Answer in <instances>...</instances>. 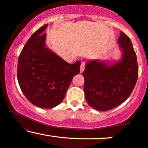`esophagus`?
Here are the masks:
<instances>
[{
    "label": "esophagus",
    "mask_w": 148,
    "mask_h": 148,
    "mask_svg": "<svg viewBox=\"0 0 148 148\" xmlns=\"http://www.w3.org/2000/svg\"><path fill=\"white\" fill-rule=\"evenodd\" d=\"M85 64H85L84 62H81V67H80V72H81V73H82L84 71V69H85Z\"/></svg>",
    "instance_id": "esophagus-1"
}]
</instances>
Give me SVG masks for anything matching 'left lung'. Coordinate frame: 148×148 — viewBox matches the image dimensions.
Returning a JSON list of instances; mask_svg holds the SVG:
<instances>
[{
  "label": "left lung",
  "mask_w": 148,
  "mask_h": 148,
  "mask_svg": "<svg viewBox=\"0 0 148 148\" xmlns=\"http://www.w3.org/2000/svg\"><path fill=\"white\" fill-rule=\"evenodd\" d=\"M118 44L122 53L118 60H88L83 72L86 101L97 111H108L121 104L136 84L138 64L131 40L120 32Z\"/></svg>",
  "instance_id": "8db88e82"
}]
</instances>
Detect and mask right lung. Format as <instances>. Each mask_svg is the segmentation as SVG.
Segmentation results:
<instances>
[{
  "instance_id": "right-lung-1",
  "label": "right lung",
  "mask_w": 148,
  "mask_h": 148,
  "mask_svg": "<svg viewBox=\"0 0 148 148\" xmlns=\"http://www.w3.org/2000/svg\"><path fill=\"white\" fill-rule=\"evenodd\" d=\"M45 24L30 37L18 57L17 78L22 92L33 105L51 108L63 100L81 62L69 64L47 47Z\"/></svg>"
}]
</instances>
